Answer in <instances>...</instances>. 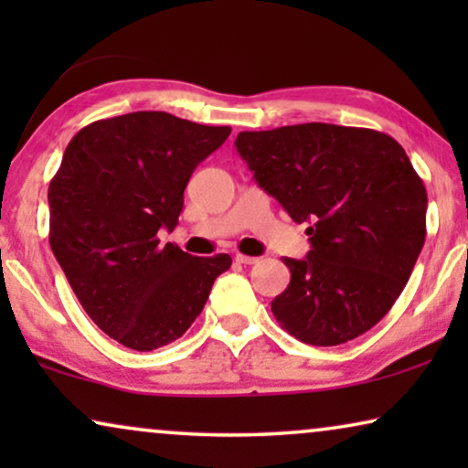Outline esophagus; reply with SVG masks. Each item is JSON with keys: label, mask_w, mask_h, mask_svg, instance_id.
<instances>
[{"label": "esophagus", "mask_w": 468, "mask_h": 468, "mask_svg": "<svg viewBox=\"0 0 468 468\" xmlns=\"http://www.w3.org/2000/svg\"><path fill=\"white\" fill-rule=\"evenodd\" d=\"M236 261H239V264H245V266H249V264H255V261H258V258H253V255H242V253H236Z\"/></svg>", "instance_id": "34e87169"}]
</instances>
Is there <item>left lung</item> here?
Segmentation results:
<instances>
[{
    "mask_svg": "<svg viewBox=\"0 0 468 468\" xmlns=\"http://www.w3.org/2000/svg\"><path fill=\"white\" fill-rule=\"evenodd\" d=\"M236 151L296 223L311 251L283 258L272 300L298 341L332 347L373 328L405 290L426 240V187L392 136L330 123L240 132Z\"/></svg>",
    "mask_w": 468,
    "mask_h": 468,
    "instance_id": "8db88e82",
    "label": "left lung"
}]
</instances>
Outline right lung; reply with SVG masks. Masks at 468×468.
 Listing matches in <instances>:
<instances>
[{
	"mask_svg": "<svg viewBox=\"0 0 468 468\" xmlns=\"http://www.w3.org/2000/svg\"><path fill=\"white\" fill-rule=\"evenodd\" d=\"M229 127L168 112H130L82 127L48 185V242L100 330L136 351L183 336L228 253L194 258L157 232L176 228L191 172Z\"/></svg>",
	"mask_w": 468,
	"mask_h": 468,
	"instance_id": "obj_1",
	"label": "right lung"
}]
</instances>
